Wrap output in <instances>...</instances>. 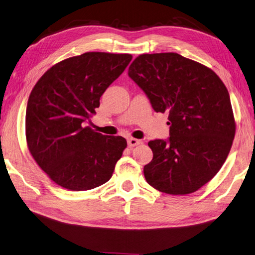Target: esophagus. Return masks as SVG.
I'll return each mask as SVG.
<instances>
[{
	"mask_svg": "<svg viewBox=\"0 0 255 255\" xmlns=\"http://www.w3.org/2000/svg\"><path fill=\"white\" fill-rule=\"evenodd\" d=\"M127 142H128L129 148H132L134 146H138V144L142 143V140H140V139H136V138H129Z\"/></svg>",
	"mask_w": 255,
	"mask_h": 255,
	"instance_id": "esophagus-1",
	"label": "esophagus"
}]
</instances>
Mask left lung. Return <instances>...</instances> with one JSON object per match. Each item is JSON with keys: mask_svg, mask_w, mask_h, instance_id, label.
<instances>
[{"mask_svg": "<svg viewBox=\"0 0 255 255\" xmlns=\"http://www.w3.org/2000/svg\"><path fill=\"white\" fill-rule=\"evenodd\" d=\"M128 75L156 113L168 114L170 137L148 142L147 182L168 194H189L216 176L236 134L226 85L212 69L177 53L142 54Z\"/></svg>", "mask_w": 255, "mask_h": 255, "instance_id": "1", "label": "left lung"}]
</instances>
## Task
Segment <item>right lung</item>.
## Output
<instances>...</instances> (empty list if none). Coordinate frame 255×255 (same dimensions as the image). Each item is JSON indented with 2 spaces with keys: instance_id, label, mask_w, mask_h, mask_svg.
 <instances>
[{
  "instance_id": "obj_1",
  "label": "right lung",
  "mask_w": 255,
  "mask_h": 255,
  "mask_svg": "<svg viewBox=\"0 0 255 255\" xmlns=\"http://www.w3.org/2000/svg\"><path fill=\"white\" fill-rule=\"evenodd\" d=\"M130 54L88 52L54 65L32 89L25 117L28 150L52 180L72 191L106 183L127 147L121 136L84 127Z\"/></svg>"
}]
</instances>
